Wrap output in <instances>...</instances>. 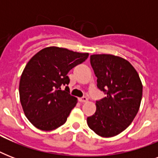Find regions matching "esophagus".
<instances>
[{
	"mask_svg": "<svg viewBox=\"0 0 158 158\" xmlns=\"http://www.w3.org/2000/svg\"><path fill=\"white\" fill-rule=\"evenodd\" d=\"M79 101L80 102H86L87 101H88V98H87V97H82V98H79Z\"/></svg>",
	"mask_w": 158,
	"mask_h": 158,
	"instance_id": "34e87169",
	"label": "esophagus"
}]
</instances>
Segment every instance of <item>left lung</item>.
I'll list each match as a JSON object with an SVG mask.
<instances>
[{
    "mask_svg": "<svg viewBox=\"0 0 158 158\" xmlns=\"http://www.w3.org/2000/svg\"><path fill=\"white\" fill-rule=\"evenodd\" d=\"M97 86L106 95L96 101L97 110L87 118L89 128L102 137L119 135L131 124L142 100L139 74L126 60L113 55H92Z\"/></svg>",
    "mask_w": 158,
    "mask_h": 158,
    "instance_id": "left-lung-1",
    "label": "left lung"
}]
</instances>
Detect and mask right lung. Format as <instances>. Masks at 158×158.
I'll list each match as a JSON object with an SVG mask.
<instances>
[{
	"mask_svg": "<svg viewBox=\"0 0 158 158\" xmlns=\"http://www.w3.org/2000/svg\"><path fill=\"white\" fill-rule=\"evenodd\" d=\"M88 57L89 53L50 47L26 64L19 81V98L26 117L35 127L50 131L65 123L77 103L76 98L69 94L67 74Z\"/></svg>",
	"mask_w": 158,
	"mask_h": 158,
	"instance_id": "right-lung-1",
	"label": "right lung"
}]
</instances>
